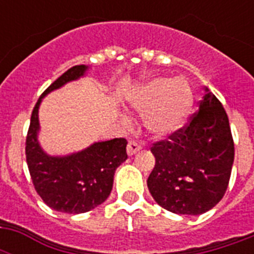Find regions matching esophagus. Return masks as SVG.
<instances>
[{"instance_id": "1", "label": "esophagus", "mask_w": 254, "mask_h": 254, "mask_svg": "<svg viewBox=\"0 0 254 254\" xmlns=\"http://www.w3.org/2000/svg\"><path fill=\"white\" fill-rule=\"evenodd\" d=\"M141 149H142V147H141V145L137 142H134V141H129V143H127V151L129 155H134L135 153H138Z\"/></svg>"}]
</instances>
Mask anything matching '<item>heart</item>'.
Segmentation results:
<instances>
[{
  "instance_id": "obj_1",
  "label": "heart",
  "mask_w": 254,
  "mask_h": 254,
  "mask_svg": "<svg viewBox=\"0 0 254 254\" xmlns=\"http://www.w3.org/2000/svg\"><path fill=\"white\" fill-rule=\"evenodd\" d=\"M129 101L143 115V124L149 133L167 137L185 125L193 99L186 80L157 76L137 88Z\"/></svg>"
}]
</instances>
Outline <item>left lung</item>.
<instances>
[{
    "label": "left lung",
    "instance_id": "8db88e82",
    "mask_svg": "<svg viewBox=\"0 0 254 254\" xmlns=\"http://www.w3.org/2000/svg\"><path fill=\"white\" fill-rule=\"evenodd\" d=\"M155 166L147 187L161 207L179 215H201L221 200L235 159L228 116L204 88L189 127L154 143Z\"/></svg>",
    "mask_w": 254,
    "mask_h": 254
}]
</instances>
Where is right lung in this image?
<instances>
[{"mask_svg":"<svg viewBox=\"0 0 254 254\" xmlns=\"http://www.w3.org/2000/svg\"><path fill=\"white\" fill-rule=\"evenodd\" d=\"M88 68L84 64L75 65L43 92L31 113L26 138V161L37 192L50 208L72 215L88 212L107 200L116 169L127 158L125 138L93 142L83 150L65 155L49 154L39 143L38 113L42 100L69 81L79 80Z\"/></svg>","mask_w":254,"mask_h":254,"instance_id":"obj_1","label":"right lung"}]
</instances>
